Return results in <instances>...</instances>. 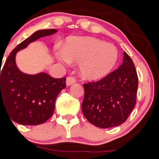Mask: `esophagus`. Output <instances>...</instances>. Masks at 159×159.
Returning a JSON list of instances; mask_svg holds the SVG:
<instances>
[{
    "mask_svg": "<svg viewBox=\"0 0 159 159\" xmlns=\"http://www.w3.org/2000/svg\"><path fill=\"white\" fill-rule=\"evenodd\" d=\"M75 82H76V79H75L74 77L69 76V77H67V78H66V85H67V86L71 85V84H74V83H75Z\"/></svg>",
    "mask_w": 159,
    "mask_h": 159,
    "instance_id": "esophagus-1",
    "label": "esophagus"
}]
</instances>
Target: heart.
<instances>
[{
	"instance_id": "1",
	"label": "heart",
	"mask_w": 159,
	"mask_h": 159,
	"mask_svg": "<svg viewBox=\"0 0 159 159\" xmlns=\"http://www.w3.org/2000/svg\"><path fill=\"white\" fill-rule=\"evenodd\" d=\"M118 56L114 44L91 37L69 38L63 52L59 53L63 61L80 63V74L90 81L106 77L116 64Z\"/></svg>"
}]
</instances>
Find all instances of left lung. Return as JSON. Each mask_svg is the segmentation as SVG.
Here are the masks:
<instances>
[{"label": "left lung", "mask_w": 159, "mask_h": 159, "mask_svg": "<svg viewBox=\"0 0 159 159\" xmlns=\"http://www.w3.org/2000/svg\"><path fill=\"white\" fill-rule=\"evenodd\" d=\"M123 54V62L118 69L99 81L83 84V115L99 128L124 123L136 105L137 73L129 56L125 52Z\"/></svg>", "instance_id": "obj_1"}]
</instances>
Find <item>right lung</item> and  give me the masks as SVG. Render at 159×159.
Instances as JSON below:
<instances>
[{"label": "right lung", "instance_id": "right-lung-1", "mask_svg": "<svg viewBox=\"0 0 159 159\" xmlns=\"http://www.w3.org/2000/svg\"><path fill=\"white\" fill-rule=\"evenodd\" d=\"M56 32V30L48 29L34 33L11 51L0 69V109L6 110L11 121L36 125L52 115L56 97L66 87V78H54L45 73L26 75L18 69L15 59L16 52L30 42Z\"/></svg>", "mask_w": 159, "mask_h": 159}]
</instances>
